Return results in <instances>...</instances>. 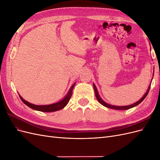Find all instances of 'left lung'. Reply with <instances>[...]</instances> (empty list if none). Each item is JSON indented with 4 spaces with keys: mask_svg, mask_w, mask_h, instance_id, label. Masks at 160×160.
<instances>
[{
    "mask_svg": "<svg viewBox=\"0 0 160 160\" xmlns=\"http://www.w3.org/2000/svg\"><path fill=\"white\" fill-rule=\"evenodd\" d=\"M93 88H94V90H95V96H96V98L97 99H98V101H99V102L101 104L103 105V106H105V107L106 108H110V109H117V110H126V109H129L130 108H132L133 107H135V106H136L138 105H139L140 103L142 102V101H143V100L146 98V96L148 95V93H149V89H150V85L149 86L148 88V91L146 93V94H145L143 98L139 100L138 101H137L136 103H135L132 105H127V106H114V105H109L107 103H105V101H103L102 99H101V98L99 97V93H98V89H97V88L95 87V85L93 84Z\"/></svg>",
    "mask_w": 160,
    "mask_h": 160,
    "instance_id": "1",
    "label": "left lung"
}]
</instances>
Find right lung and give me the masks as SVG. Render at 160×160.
<instances>
[{
  "instance_id": "add662e5",
  "label": "right lung",
  "mask_w": 160,
  "mask_h": 160,
  "mask_svg": "<svg viewBox=\"0 0 160 160\" xmlns=\"http://www.w3.org/2000/svg\"><path fill=\"white\" fill-rule=\"evenodd\" d=\"M75 85V83H74L71 86V88H70L68 93H67V95L63 99H62L61 101H59V102L56 103H53L51 105H36L30 103L29 102H28V101L24 100L22 98V97H21V95H19V97H20L21 99L22 100V101L24 103H25L26 105H27L28 107H29L30 108H31L32 109L42 111V112H52V111H56L60 110L62 108H64L67 105V104L69 103V101L71 98L72 89H73Z\"/></svg>"
}]
</instances>
